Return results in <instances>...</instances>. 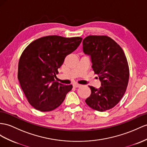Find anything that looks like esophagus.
Wrapping results in <instances>:
<instances>
[{
  "label": "esophagus",
  "mask_w": 147,
  "mask_h": 147,
  "mask_svg": "<svg viewBox=\"0 0 147 147\" xmlns=\"http://www.w3.org/2000/svg\"><path fill=\"white\" fill-rule=\"evenodd\" d=\"M81 84H77V83H75V84H73V86L74 88H80L81 87Z\"/></svg>",
  "instance_id": "obj_1"
}]
</instances>
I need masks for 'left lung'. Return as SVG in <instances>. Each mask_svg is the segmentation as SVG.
<instances>
[{"label":"left lung","mask_w":147,"mask_h":147,"mask_svg":"<svg viewBox=\"0 0 147 147\" xmlns=\"http://www.w3.org/2000/svg\"><path fill=\"white\" fill-rule=\"evenodd\" d=\"M84 53L91 55L92 67L101 86H89L91 94L86 103L92 109L104 112L115 107L125 94L129 67L122 48L109 36L89 35L82 41Z\"/></svg>","instance_id":"obj_1"}]
</instances>
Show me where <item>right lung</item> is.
<instances>
[{
    "instance_id": "obj_1",
    "label": "right lung",
    "mask_w": 147,
    "mask_h": 147,
    "mask_svg": "<svg viewBox=\"0 0 147 147\" xmlns=\"http://www.w3.org/2000/svg\"><path fill=\"white\" fill-rule=\"evenodd\" d=\"M82 40L79 36H43L32 41L22 52L18 79L28 102L35 109L53 111L72 89L71 84L58 83L55 78L66 56L76 50Z\"/></svg>"
}]
</instances>
